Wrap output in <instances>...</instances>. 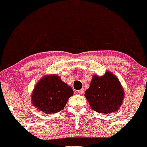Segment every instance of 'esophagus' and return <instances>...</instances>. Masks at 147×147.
<instances>
[{"label": "esophagus", "instance_id": "1", "mask_svg": "<svg viewBox=\"0 0 147 147\" xmlns=\"http://www.w3.org/2000/svg\"><path fill=\"white\" fill-rule=\"evenodd\" d=\"M77 93H78L80 95H82L84 93V88L83 89L79 90V91H77Z\"/></svg>", "mask_w": 147, "mask_h": 147}]
</instances>
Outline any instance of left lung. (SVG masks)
<instances>
[{"instance_id": "left-lung-1", "label": "left lung", "mask_w": 147, "mask_h": 147, "mask_svg": "<svg viewBox=\"0 0 147 147\" xmlns=\"http://www.w3.org/2000/svg\"><path fill=\"white\" fill-rule=\"evenodd\" d=\"M84 96L93 110L107 114L118 111L125 93L116 75L107 71L103 76L93 75Z\"/></svg>"}]
</instances>
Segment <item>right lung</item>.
Here are the masks:
<instances>
[{"mask_svg": "<svg viewBox=\"0 0 147 147\" xmlns=\"http://www.w3.org/2000/svg\"><path fill=\"white\" fill-rule=\"evenodd\" d=\"M72 95V88L60 77L47 75L35 84L31 94L32 104L40 112L53 114L62 110Z\"/></svg>", "mask_w": 147, "mask_h": 147, "instance_id": "obj_1", "label": "right lung"}]
</instances>
